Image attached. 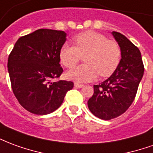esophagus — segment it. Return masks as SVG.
I'll list each match as a JSON object with an SVG mask.
<instances>
[{"mask_svg":"<svg viewBox=\"0 0 153 153\" xmlns=\"http://www.w3.org/2000/svg\"><path fill=\"white\" fill-rule=\"evenodd\" d=\"M74 87H76V88H82V87H83V84L79 83H74Z\"/></svg>","mask_w":153,"mask_h":153,"instance_id":"34e87169","label":"esophagus"}]
</instances>
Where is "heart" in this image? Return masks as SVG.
Instances as JSON below:
<instances>
[{"label": "heart", "mask_w": 153, "mask_h": 153, "mask_svg": "<svg viewBox=\"0 0 153 153\" xmlns=\"http://www.w3.org/2000/svg\"><path fill=\"white\" fill-rule=\"evenodd\" d=\"M74 46L64 44L60 47V63L72 69L83 56L84 65L68 72L66 76L76 82L95 79L98 74L106 78L111 75L121 60V49L115 41L108 40L105 35L94 31H86L74 37Z\"/></svg>", "instance_id": "heart-1"}]
</instances>
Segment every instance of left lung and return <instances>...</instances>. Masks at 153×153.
I'll return each instance as SVG.
<instances>
[{"label":"left lung","instance_id":"obj_1","mask_svg":"<svg viewBox=\"0 0 153 153\" xmlns=\"http://www.w3.org/2000/svg\"><path fill=\"white\" fill-rule=\"evenodd\" d=\"M112 34L121 49L120 63L111 76L93 86L94 93L88 101L90 111L106 120L118 117L131 106L144 72L138 47L118 32Z\"/></svg>","mask_w":153,"mask_h":153}]
</instances>
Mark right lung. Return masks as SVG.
<instances>
[{
  "mask_svg": "<svg viewBox=\"0 0 153 153\" xmlns=\"http://www.w3.org/2000/svg\"><path fill=\"white\" fill-rule=\"evenodd\" d=\"M65 38L64 31L41 28L20 37L9 55L7 66L13 93L29 112H53L73 88L71 81L51 82L63 72L59 52Z\"/></svg>",
  "mask_w": 153,
  "mask_h": 153,
  "instance_id": "1",
  "label": "right lung"
}]
</instances>
